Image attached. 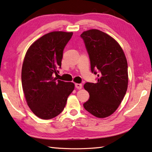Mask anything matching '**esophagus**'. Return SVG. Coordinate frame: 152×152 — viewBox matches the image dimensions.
Listing matches in <instances>:
<instances>
[{
    "label": "esophagus",
    "mask_w": 152,
    "mask_h": 152,
    "mask_svg": "<svg viewBox=\"0 0 152 152\" xmlns=\"http://www.w3.org/2000/svg\"><path fill=\"white\" fill-rule=\"evenodd\" d=\"M75 86L76 89H81L82 88V84L81 83H75Z\"/></svg>",
    "instance_id": "34e87169"
}]
</instances>
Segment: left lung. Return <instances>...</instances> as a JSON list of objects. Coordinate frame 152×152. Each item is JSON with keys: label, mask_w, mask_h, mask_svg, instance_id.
<instances>
[{"label": "left lung", "mask_w": 152, "mask_h": 152, "mask_svg": "<svg viewBox=\"0 0 152 152\" xmlns=\"http://www.w3.org/2000/svg\"><path fill=\"white\" fill-rule=\"evenodd\" d=\"M90 60L91 71L98 75L96 83L87 82L84 88L89 94L83 107L98 118H105L116 111L124 98L128 86L127 61L115 39L98 29L83 32Z\"/></svg>", "instance_id": "1"}]
</instances>
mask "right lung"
Segmentation results:
<instances>
[{
	"mask_svg": "<svg viewBox=\"0 0 152 152\" xmlns=\"http://www.w3.org/2000/svg\"><path fill=\"white\" fill-rule=\"evenodd\" d=\"M73 32L53 31L27 50L21 71L22 88L27 105L35 115L51 119L62 113L75 88L71 82L57 80L63 50Z\"/></svg>",
	"mask_w": 152,
	"mask_h": 152,
	"instance_id": "obj_1",
	"label": "right lung"
}]
</instances>
